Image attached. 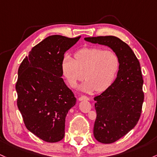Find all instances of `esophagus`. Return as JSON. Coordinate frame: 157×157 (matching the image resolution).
<instances>
[{
	"mask_svg": "<svg viewBox=\"0 0 157 157\" xmlns=\"http://www.w3.org/2000/svg\"><path fill=\"white\" fill-rule=\"evenodd\" d=\"M79 101H89V98H88L87 96L85 95H81L80 98H79Z\"/></svg>",
	"mask_w": 157,
	"mask_h": 157,
	"instance_id": "1",
	"label": "esophagus"
}]
</instances>
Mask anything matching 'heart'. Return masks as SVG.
<instances>
[{"mask_svg":"<svg viewBox=\"0 0 157 157\" xmlns=\"http://www.w3.org/2000/svg\"><path fill=\"white\" fill-rule=\"evenodd\" d=\"M120 67L118 54L97 47L85 48L75 53V59L65 55L61 63L62 73L70 86L75 87L83 78L82 91L102 92L114 82Z\"/></svg>","mask_w":157,"mask_h":157,"instance_id":"1","label":"heart"}]
</instances>
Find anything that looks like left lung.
<instances>
[{
  "label": "left lung",
  "instance_id": "8db88e82",
  "mask_svg": "<svg viewBox=\"0 0 157 157\" xmlns=\"http://www.w3.org/2000/svg\"><path fill=\"white\" fill-rule=\"evenodd\" d=\"M85 40L108 46L120 59L115 81L94 98L97 113L94 136L99 142L110 144L128 133L140 118L144 98L142 70L130 46L118 37H87Z\"/></svg>",
  "mask_w": 157,
  "mask_h": 157
}]
</instances>
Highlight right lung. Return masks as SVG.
<instances>
[{
	"label": "right lung",
	"mask_w": 157,
	"mask_h": 157,
	"mask_svg": "<svg viewBox=\"0 0 157 157\" xmlns=\"http://www.w3.org/2000/svg\"><path fill=\"white\" fill-rule=\"evenodd\" d=\"M80 39L50 36L32 48L18 68L17 106L27 130L44 142L63 139L65 117L76 104L61 77V63Z\"/></svg>",
	"instance_id": "obj_1"
}]
</instances>
